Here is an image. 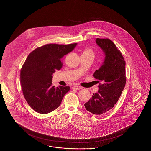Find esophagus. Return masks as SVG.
I'll use <instances>...</instances> for the list:
<instances>
[{
	"instance_id": "34e87169",
	"label": "esophagus",
	"mask_w": 151,
	"mask_h": 151,
	"mask_svg": "<svg viewBox=\"0 0 151 151\" xmlns=\"http://www.w3.org/2000/svg\"><path fill=\"white\" fill-rule=\"evenodd\" d=\"M72 88H73V90H80V89L82 88V87H81V86H80L75 85V86H73Z\"/></svg>"
}]
</instances>
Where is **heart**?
Returning <instances> with one entry per match:
<instances>
[{
	"label": "heart",
	"mask_w": 151,
	"mask_h": 151,
	"mask_svg": "<svg viewBox=\"0 0 151 151\" xmlns=\"http://www.w3.org/2000/svg\"><path fill=\"white\" fill-rule=\"evenodd\" d=\"M83 52H89V53H92V54H93V52H92V51L91 50H89V49H87V50H85V51H84Z\"/></svg>",
	"instance_id": "obj_1"
}]
</instances>
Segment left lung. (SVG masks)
<instances>
[{"label": "left lung", "mask_w": 151, "mask_h": 151, "mask_svg": "<svg viewBox=\"0 0 151 151\" xmlns=\"http://www.w3.org/2000/svg\"><path fill=\"white\" fill-rule=\"evenodd\" d=\"M96 42L105 54L102 65L93 73V77L101 83L98 86V92L93 93L84 105L90 112L100 115L112 109L121 96L126 82V62L110 39L97 38Z\"/></svg>", "instance_id": "1"}]
</instances>
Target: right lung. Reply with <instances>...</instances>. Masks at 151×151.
<instances>
[{
    "label": "right lung",
    "instance_id": "right-lung-1",
    "mask_svg": "<svg viewBox=\"0 0 151 151\" xmlns=\"http://www.w3.org/2000/svg\"><path fill=\"white\" fill-rule=\"evenodd\" d=\"M77 45L48 44L28 55L20 70L23 95L33 110L45 114L56 110L70 87L52 85V73L62 68L61 59Z\"/></svg>",
    "mask_w": 151,
    "mask_h": 151
}]
</instances>
